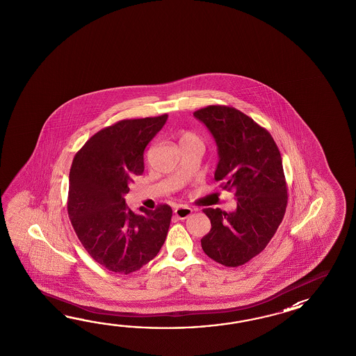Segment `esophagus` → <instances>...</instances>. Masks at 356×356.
I'll return each instance as SVG.
<instances>
[{
  "label": "esophagus",
  "mask_w": 356,
  "mask_h": 356,
  "mask_svg": "<svg viewBox=\"0 0 356 356\" xmlns=\"http://www.w3.org/2000/svg\"><path fill=\"white\" fill-rule=\"evenodd\" d=\"M193 212L192 209H189V207H186V206H181V207H177L175 210V215L178 218V219H187L189 215Z\"/></svg>",
  "instance_id": "34e87169"
}]
</instances>
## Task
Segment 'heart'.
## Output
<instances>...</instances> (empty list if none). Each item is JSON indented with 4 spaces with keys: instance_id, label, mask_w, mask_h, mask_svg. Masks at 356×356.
Masks as SVG:
<instances>
[{
    "instance_id": "1",
    "label": "heart",
    "mask_w": 356,
    "mask_h": 356,
    "mask_svg": "<svg viewBox=\"0 0 356 356\" xmlns=\"http://www.w3.org/2000/svg\"><path fill=\"white\" fill-rule=\"evenodd\" d=\"M193 143H197V144H201V141H200V138L195 135V134H192V132H183L181 134V137H179V144H193Z\"/></svg>"
}]
</instances>
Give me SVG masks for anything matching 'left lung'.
I'll return each instance as SVG.
<instances>
[{
    "mask_svg": "<svg viewBox=\"0 0 356 356\" xmlns=\"http://www.w3.org/2000/svg\"><path fill=\"white\" fill-rule=\"evenodd\" d=\"M211 134L219 161L215 181L235 189L236 210L204 209L211 230L204 253L227 267L248 262L265 250L282 221L288 192L280 152L273 136L235 108L210 106L193 113Z\"/></svg>",
    "mask_w": 356,
    "mask_h": 356,
    "instance_id": "obj_1",
    "label": "left lung"
}]
</instances>
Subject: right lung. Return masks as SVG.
I'll list each match as a JSON object with an SVG mask.
<instances>
[{
    "label": "right lung",
    "mask_w": 356,
    "mask_h": 356,
    "mask_svg": "<svg viewBox=\"0 0 356 356\" xmlns=\"http://www.w3.org/2000/svg\"><path fill=\"white\" fill-rule=\"evenodd\" d=\"M168 114L124 120L102 129L77 152L70 169L67 210L83 248L117 273L150 262L165 242L172 209H129V183L144 173L145 147L163 129Z\"/></svg>",
    "instance_id": "obj_1"
}]
</instances>
